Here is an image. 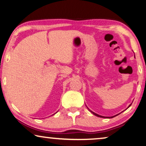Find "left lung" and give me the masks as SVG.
<instances>
[{"label":"left lung","mask_w":146,"mask_h":146,"mask_svg":"<svg viewBox=\"0 0 146 146\" xmlns=\"http://www.w3.org/2000/svg\"><path fill=\"white\" fill-rule=\"evenodd\" d=\"M132 103H131L130 105H129V106L128 107V108H129V107L131 106V105H132ZM86 107H87V106H86ZM87 108H88V109L89 110V111H90L91 113H92L94 114V115H96V116H97V117H101V118H106V119H110V118H113V117H116V116L119 115V114H120V113H119V114H117V115H115V116H113V117H103V116L99 115H98V114H97V113H94V112H93L92 111H91L90 109H89V108H88V107H87ZM128 108H127V109H128Z\"/></svg>","instance_id":"left-lung-1"}]
</instances>
